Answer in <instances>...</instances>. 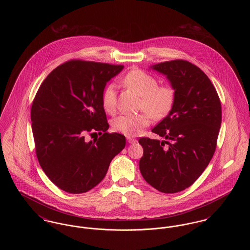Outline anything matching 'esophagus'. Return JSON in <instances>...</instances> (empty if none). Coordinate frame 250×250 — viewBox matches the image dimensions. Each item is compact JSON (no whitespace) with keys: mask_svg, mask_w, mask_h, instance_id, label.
Here are the masks:
<instances>
[{"mask_svg":"<svg viewBox=\"0 0 250 250\" xmlns=\"http://www.w3.org/2000/svg\"><path fill=\"white\" fill-rule=\"evenodd\" d=\"M126 140H127V143H137V140H136V139H133V138H130V137H127Z\"/></svg>","mask_w":250,"mask_h":250,"instance_id":"esophagus-1","label":"esophagus"}]
</instances>
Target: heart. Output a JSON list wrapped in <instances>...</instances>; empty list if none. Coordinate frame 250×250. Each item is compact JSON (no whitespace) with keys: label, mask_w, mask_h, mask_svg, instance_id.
Here are the masks:
<instances>
[{"label":"heart","mask_w":250,"mask_h":250,"mask_svg":"<svg viewBox=\"0 0 250 250\" xmlns=\"http://www.w3.org/2000/svg\"><path fill=\"white\" fill-rule=\"evenodd\" d=\"M123 83L142 97L140 109L144 110L137 115H123L111 123L112 129L128 137H134L143 132L151 123V116L160 120L167 117L175 102V88L171 84L159 85L153 75L142 69L128 72ZM102 105L105 111L112 114L116 110V86L108 84L102 94Z\"/></svg>","instance_id":"1"}]
</instances>
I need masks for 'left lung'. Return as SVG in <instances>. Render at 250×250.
I'll return each instance as SVG.
<instances>
[{"label": "left lung", "instance_id": "1", "mask_svg": "<svg viewBox=\"0 0 250 250\" xmlns=\"http://www.w3.org/2000/svg\"><path fill=\"white\" fill-rule=\"evenodd\" d=\"M152 68L166 75L176 95L169 114L152 129L167 141L139 140L143 148L140 170L155 189L176 193L193 185L211 161L221 125V103L209 78L189 62L172 60Z\"/></svg>", "mask_w": 250, "mask_h": 250}]
</instances>
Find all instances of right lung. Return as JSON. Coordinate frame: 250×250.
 Returning a JSON list of instances; mask_svg holds the SVG:
<instances>
[{
    "label": "right lung",
    "instance_id": "obj_1",
    "mask_svg": "<svg viewBox=\"0 0 250 250\" xmlns=\"http://www.w3.org/2000/svg\"><path fill=\"white\" fill-rule=\"evenodd\" d=\"M124 65L70 60L60 64L40 85L31 109L38 162L62 190L81 194L105 177L125 137L108 133L102 94ZM101 135L86 142V134Z\"/></svg>",
    "mask_w": 250,
    "mask_h": 250
}]
</instances>
